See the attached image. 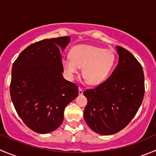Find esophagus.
Returning <instances> with one entry per match:
<instances>
[{"mask_svg":"<svg viewBox=\"0 0 156 156\" xmlns=\"http://www.w3.org/2000/svg\"><path fill=\"white\" fill-rule=\"evenodd\" d=\"M83 93H84V90H83V89L81 87H78V94H79V95H82Z\"/></svg>","mask_w":156,"mask_h":156,"instance_id":"34e87169","label":"esophagus"}]
</instances>
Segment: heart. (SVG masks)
<instances>
[{
	"label": "heart",
	"mask_w": 156,
	"mask_h": 156,
	"mask_svg": "<svg viewBox=\"0 0 156 156\" xmlns=\"http://www.w3.org/2000/svg\"><path fill=\"white\" fill-rule=\"evenodd\" d=\"M116 56L114 50L91 44H78L70 50V56L62 58L61 63L69 79H74L78 69L87 82L96 85L103 82L114 67Z\"/></svg>",
	"instance_id": "b5f03b06"
}]
</instances>
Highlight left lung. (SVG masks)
<instances>
[{
	"label": "left lung",
	"instance_id": "left-lung-1",
	"mask_svg": "<svg viewBox=\"0 0 156 156\" xmlns=\"http://www.w3.org/2000/svg\"><path fill=\"white\" fill-rule=\"evenodd\" d=\"M119 63L112 75L94 89L86 90L84 118L90 128L101 135L118 133L137 112L145 93L142 66L131 53L116 47Z\"/></svg>",
	"mask_w": 156,
	"mask_h": 156
}]
</instances>
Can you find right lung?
<instances>
[{"label": "right lung", "instance_id": "add662e5", "mask_svg": "<svg viewBox=\"0 0 156 156\" xmlns=\"http://www.w3.org/2000/svg\"><path fill=\"white\" fill-rule=\"evenodd\" d=\"M68 36L29 45L12 64L11 100L17 114L33 131L48 133L61 125L66 106L78 95V87L62 76L61 50Z\"/></svg>", "mask_w": 156, "mask_h": 156}]
</instances>
